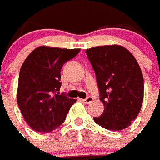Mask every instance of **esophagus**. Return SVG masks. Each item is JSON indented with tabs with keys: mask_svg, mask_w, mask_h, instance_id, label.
Segmentation results:
<instances>
[{
	"mask_svg": "<svg viewBox=\"0 0 160 160\" xmlns=\"http://www.w3.org/2000/svg\"><path fill=\"white\" fill-rule=\"evenodd\" d=\"M93 98L92 97H87L86 98H82L81 101L84 104H90L91 102H92Z\"/></svg>",
	"mask_w": 160,
	"mask_h": 160,
	"instance_id": "esophagus-1",
	"label": "esophagus"
}]
</instances>
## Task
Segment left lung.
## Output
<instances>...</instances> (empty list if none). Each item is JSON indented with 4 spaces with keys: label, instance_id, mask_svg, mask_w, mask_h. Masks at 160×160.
<instances>
[{
    "label": "left lung",
    "instance_id": "obj_1",
    "mask_svg": "<svg viewBox=\"0 0 160 160\" xmlns=\"http://www.w3.org/2000/svg\"><path fill=\"white\" fill-rule=\"evenodd\" d=\"M95 71L102 115L94 117L98 125L109 130H122L138 117L143 100V78L137 60L121 46L87 49Z\"/></svg>",
    "mask_w": 160,
    "mask_h": 160
}]
</instances>
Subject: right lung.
<instances>
[{"mask_svg": "<svg viewBox=\"0 0 160 160\" xmlns=\"http://www.w3.org/2000/svg\"><path fill=\"white\" fill-rule=\"evenodd\" d=\"M79 49L39 47L22 63L18 78V104L35 131L49 132L61 126L76 99L60 93L61 70Z\"/></svg>", "mask_w": 160, "mask_h": 160, "instance_id": "right-lung-1", "label": "right lung"}]
</instances>
